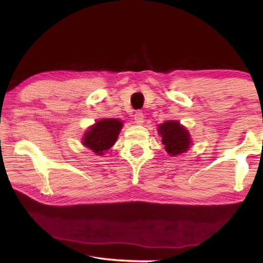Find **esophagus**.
<instances>
[{
  "label": "esophagus",
  "instance_id": "esophagus-1",
  "mask_svg": "<svg viewBox=\"0 0 263 263\" xmlns=\"http://www.w3.org/2000/svg\"><path fill=\"white\" fill-rule=\"evenodd\" d=\"M135 122L137 123L138 125H141L142 123L144 122L143 113H141V111H137V113L135 114Z\"/></svg>",
  "mask_w": 263,
  "mask_h": 263
}]
</instances>
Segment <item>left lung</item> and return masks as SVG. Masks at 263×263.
<instances>
[{
  "instance_id": "obj_1",
  "label": "left lung",
  "mask_w": 263,
  "mask_h": 263,
  "mask_svg": "<svg viewBox=\"0 0 263 263\" xmlns=\"http://www.w3.org/2000/svg\"><path fill=\"white\" fill-rule=\"evenodd\" d=\"M157 131L161 137L166 153L171 157L186 153L192 146L191 135L180 122L166 121L158 125Z\"/></svg>"
}]
</instances>
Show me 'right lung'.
Here are the masks:
<instances>
[{"mask_svg": "<svg viewBox=\"0 0 263 263\" xmlns=\"http://www.w3.org/2000/svg\"><path fill=\"white\" fill-rule=\"evenodd\" d=\"M123 127L119 119H102L88 127L82 137V144L92 153L102 156L114 146Z\"/></svg>", "mask_w": 263, "mask_h": 263, "instance_id": "obj_1", "label": "right lung"}]
</instances>
